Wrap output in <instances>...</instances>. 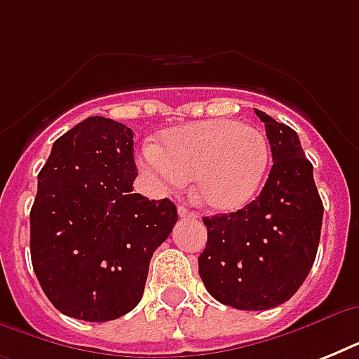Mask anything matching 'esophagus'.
Returning a JSON list of instances; mask_svg holds the SVG:
<instances>
[{
    "label": "esophagus",
    "instance_id": "1",
    "mask_svg": "<svg viewBox=\"0 0 359 359\" xmlns=\"http://www.w3.org/2000/svg\"><path fill=\"white\" fill-rule=\"evenodd\" d=\"M179 216H180V218H188V219H196L197 218V214L191 212V210H188L184 205H180V207H179Z\"/></svg>",
    "mask_w": 359,
    "mask_h": 359
}]
</instances>
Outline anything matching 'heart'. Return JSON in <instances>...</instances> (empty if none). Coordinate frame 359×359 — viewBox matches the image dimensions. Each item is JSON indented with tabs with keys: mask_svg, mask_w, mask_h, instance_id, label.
Returning a JSON list of instances; mask_svg holds the SVG:
<instances>
[{
	"mask_svg": "<svg viewBox=\"0 0 359 359\" xmlns=\"http://www.w3.org/2000/svg\"><path fill=\"white\" fill-rule=\"evenodd\" d=\"M270 163L261 130L235 119L182 124L163 132L162 149L147 145L140 165L158 188L194 179V197L214 212H235L257 196Z\"/></svg>",
	"mask_w": 359,
	"mask_h": 359,
	"instance_id": "heart-1",
	"label": "heart"
}]
</instances>
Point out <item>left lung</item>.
<instances>
[{
    "instance_id": "8db88e82",
    "label": "left lung",
    "mask_w": 359,
    "mask_h": 359,
    "mask_svg": "<svg viewBox=\"0 0 359 359\" xmlns=\"http://www.w3.org/2000/svg\"><path fill=\"white\" fill-rule=\"evenodd\" d=\"M273 165L259 197L236 212L203 218L199 276L225 306L262 311L292 298L317 257L324 207L298 134L255 109Z\"/></svg>"
}]
</instances>
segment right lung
<instances>
[{"label": "right lung", "instance_id": "obj_1", "mask_svg": "<svg viewBox=\"0 0 359 359\" xmlns=\"http://www.w3.org/2000/svg\"><path fill=\"white\" fill-rule=\"evenodd\" d=\"M134 132L87 117L55 140L31 207V262L63 315L114 320L140 304L152 253L177 224L169 199L132 194Z\"/></svg>", "mask_w": 359, "mask_h": 359}]
</instances>
